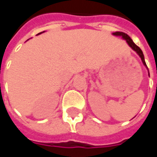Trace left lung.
Masks as SVG:
<instances>
[{"label":"left lung","mask_w":157,"mask_h":157,"mask_svg":"<svg viewBox=\"0 0 157 157\" xmlns=\"http://www.w3.org/2000/svg\"><path fill=\"white\" fill-rule=\"evenodd\" d=\"M113 35H114V36H121L123 39H124V40H126V41H127V43L128 44V46L132 48L133 51H135V52L138 53V55L140 56V59H141V60H142V62H143L144 65V66H146V68H147V65H146L145 61H144V57L142 50H141V49H140V48H139V47H138V46H137L133 41H132V39L128 36V35H127L126 33L120 32V31H117V32L113 33ZM147 70H148V68H147ZM148 71H149V70H148ZM149 75H150V73H149Z\"/></svg>","instance_id":"obj_1"}]
</instances>
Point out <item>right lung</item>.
I'll return each instance as SVG.
<instances>
[{"mask_svg":"<svg viewBox=\"0 0 157 157\" xmlns=\"http://www.w3.org/2000/svg\"><path fill=\"white\" fill-rule=\"evenodd\" d=\"M43 32H44V31H43ZM41 33H42V32H40V33H39V34H38V35H40V34H41Z\"/></svg>","mask_w":157,"mask_h":157,"instance_id":"right-lung-1","label":"right lung"}]
</instances>
